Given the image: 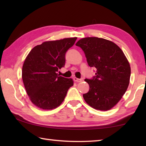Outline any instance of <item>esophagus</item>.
<instances>
[{"label":"esophagus","mask_w":146,"mask_h":146,"mask_svg":"<svg viewBox=\"0 0 146 146\" xmlns=\"http://www.w3.org/2000/svg\"><path fill=\"white\" fill-rule=\"evenodd\" d=\"M73 80H74V81H75V82H82L83 79L82 78H76V77H74L73 78Z\"/></svg>","instance_id":"obj_1"}]
</instances>
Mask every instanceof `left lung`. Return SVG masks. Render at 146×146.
I'll list each match as a JSON object with an SVG mask.
<instances>
[{
	"instance_id": "obj_1",
	"label": "left lung",
	"mask_w": 146,
	"mask_h": 146,
	"mask_svg": "<svg viewBox=\"0 0 146 146\" xmlns=\"http://www.w3.org/2000/svg\"><path fill=\"white\" fill-rule=\"evenodd\" d=\"M76 46L83 50L89 66L96 68L95 76L85 79L90 90L84 94V98L96 110H110L129 86L131 68L127 59L117 44L106 39L86 37L79 40Z\"/></svg>"
}]
</instances>
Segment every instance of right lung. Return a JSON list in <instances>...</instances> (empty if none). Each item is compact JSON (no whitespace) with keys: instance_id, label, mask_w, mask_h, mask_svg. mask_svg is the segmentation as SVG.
Listing matches in <instances>:
<instances>
[{"instance_id":"add662e5","label":"right lung","mask_w":146,"mask_h":146,"mask_svg":"<svg viewBox=\"0 0 146 146\" xmlns=\"http://www.w3.org/2000/svg\"><path fill=\"white\" fill-rule=\"evenodd\" d=\"M76 37L44 42L31 49L23 66L24 87L34 105L42 110L57 108L63 102L72 78L59 76L57 72L65 66L67 51Z\"/></svg>"}]
</instances>
